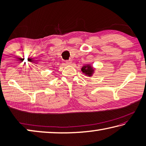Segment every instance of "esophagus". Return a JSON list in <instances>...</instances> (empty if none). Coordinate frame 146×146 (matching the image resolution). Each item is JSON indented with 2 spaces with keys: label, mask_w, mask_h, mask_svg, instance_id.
Masks as SVG:
<instances>
[{
  "label": "esophagus",
  "mask_w": 146,
  "mask_h": 146,
  "mask_svg": "<svg viewBox=\"0 0 146 146\" xmlns=\"http://www.w3.org/2000/svg\"><path fill=\"white\" fill-rule=\"evenodd\" d=\"M66 64H67V65H71V64H72V62H71V60H67L66 61Z\"/></svg>",
  "instance_id": "1"
}]
</instances>
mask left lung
Returning a JSON list of instances; mask_svg holds the SVG:
<instances>
[{
	"label": "left lung",
	"mask_w": 146,
	"mask_h": 146,
	"mask_svg": "<svg viewBox=\"0 0 146 146\" xmlns=\"http://www.w3.org/2000/svg\"><path fill=\"white\" fill-rule=\"evenodd\" d=\"M81 70H82L83 73H84L85 75H86L87 76H92L93 73H94V70L93 69V68L90 65V64L84 66L82 68V69H81Z\"/></svg>",
	"instance_id": "obj_1"
}]
</instances>
